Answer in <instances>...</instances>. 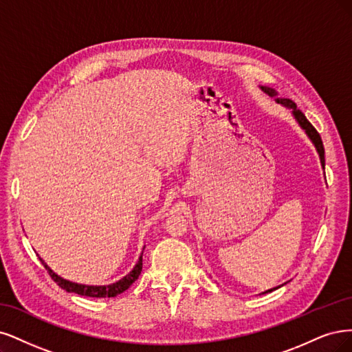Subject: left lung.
<instances>
[{
  "instance_id": "obj_1",
  "label": "left lung",
  "mask_w": 352,
  "mask_h": 352,
  "mask_svg": "<svg viewBox=\"0 0 352 352\" xmlns=\"http://www.w3.org/2000/svg\"><path fill=\"white\" fill-rule=\"evenodd\" d=\"M260 87H262L263 92L267 94L269 96L276 98V99H275L276 104H280V105H283V107H287V108L292 109L294 118L297 120V122L300 124V127L305 131V134L309 135L310 140H311L313 144L316 146V151H317V153H319V156H320V162H322V166H323V169H324V147H323V142H322L320 134L317 133V130L311 126V122H310L307 118H305V116L297 108V105L294 104V102H292L291 99L278 98V92H276L275 89H272V87H267V86H260ZM276 288H278V287H276ZM276 288H274V289H276ZM274 289H269V291H266V292H270V291H274ZM263 294H265V292H263Z\"/></svg>"
}]
</instances>
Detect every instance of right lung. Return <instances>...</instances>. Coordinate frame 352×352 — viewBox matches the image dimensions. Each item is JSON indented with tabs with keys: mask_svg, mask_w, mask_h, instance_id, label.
<instances>
[{
	"mask_svg": "<svg viewBox=\"0 0 352 352\" xmlns=\"http://www.w3.org/2000/svg\"><path fill=\"white\" fill-rule=\"evenodd\" d=\"M142 256H143V253H142ZM142 256L139 257L138 263H135V266L133 267V270L130 272L129 275H126V276H124L122 279H120L116 283H111V285H100V287H96V285H82V283H76V282H70V280H67V279H63L61 276L54 274V272L51 270V267L47 263H45L41 257H39V260L42 262V265L45 266V269L48 270L50 276L56 283H58V287H61L67 292H74V294H78V296H85V297L111 298V297H117L118 294L129 289L133 285V282L139 278L140 272H142V267H143V258H142Z\"/></svg>",
	"mask_w": 352,
	"mask_h": 352,
	"instance_id": "right-lung-1",
	"label": "right lung"
}]
</instances>
